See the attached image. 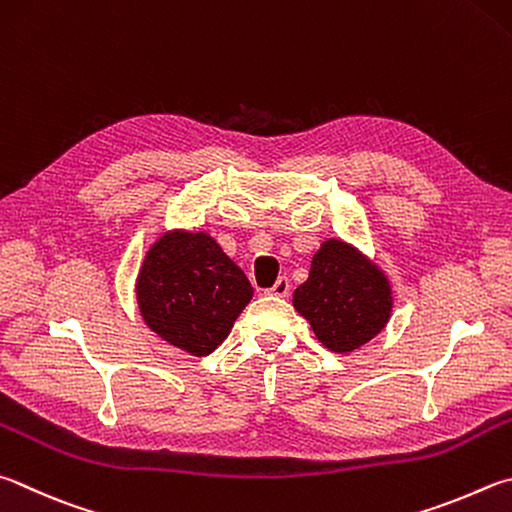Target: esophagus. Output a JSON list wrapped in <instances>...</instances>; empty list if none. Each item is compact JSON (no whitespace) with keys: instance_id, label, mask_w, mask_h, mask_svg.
I'll list each match as a JSON object with an SVG mask.
<instances>
[{"instance_id":"34e87169","label":"esophagus","mask_w":512,"mask_h":512,"mask_svg":"<svg viewBox=\"0 0 512 512\" xmlns=\"http://www.w3.org/2000/svg\"><path fill=\"white\" fill-rule=\"evenodd\" d=\"M288 291H291V280H288L286 275H282L280 280L273 284V288H268V295H275V297H286Z\"/></svg>"}]
</instances>
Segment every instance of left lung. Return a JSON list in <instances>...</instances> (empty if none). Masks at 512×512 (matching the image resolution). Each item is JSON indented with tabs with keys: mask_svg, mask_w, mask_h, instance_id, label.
Listing matches in <instances>:
<instances>
[{
	"mask_svg": "<svg viewBox=\"0 0 512 512\" xmlns=\"http://www.w3.org/2000/svg\"><path fill=\"white\" fill-rule=\"evenodd\" d=\"M293 306L324 347L349 353L385 329L392 288L356 248L329 239L313 255L309 280L295 288Z\"/></svg>",
	"mask_w": 512,
	"mask_h": 512,
	"instance_id": "1",
	"label": "left lung"
}]
</instances>
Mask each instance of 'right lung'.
<instances>
[{"instance_id":"1","label":"right lung","mask_w":512,"mask_h":512,"mask_svg":"<svg viewBox=\"0 0 512 512\" xmlns=\"http://www.w3.org/2000/svg\"><path fill=\"white\" fill-rule=\"evenodd\" d=\"M147 327L192 356H208L253 297L244 271L206 232H167L136 282Z\"/></svg>"}]
</instances>
